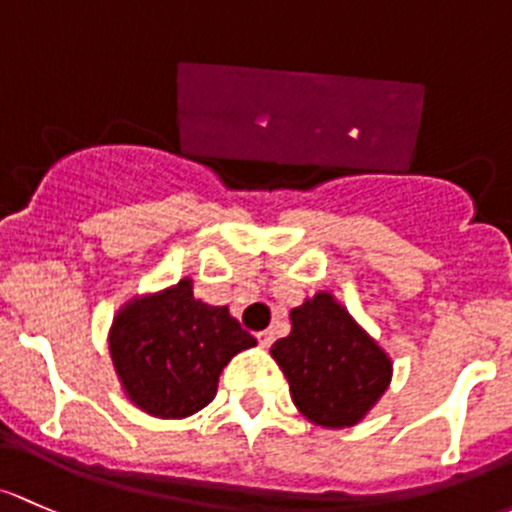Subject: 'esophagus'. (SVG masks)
Instances as JSON below:
<instances>
[{
  "instance_id": "34e87169",
  "label": "esophagus",
  "mask_w": 512,
  "mask_h": 512,
  "mask_svg": "<svg viewBox=\"0 0 512 512\" xmlns=\"http://www.w3.org/2000/svg\"><path fill=\"white\" fill-rule=\"evenodd\" d=\"M257 341H260V346H262V348L272 346V341H274V333H272V331H260V333H257Z\"/></svg>"
}]
</instances>
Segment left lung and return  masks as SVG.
I'll return each mask as SVG.
<instances>
[{
    "mask_svg": "<svg viewBox=\"0 0 512 512\" xmlns=\"http://www.w3.org/2000/svg\"><path fill=\"white\" fill-rule=\"evenodd\" d=\"M272 355L287 375L294 405L321 427H351L390 383V358L331 294L292 311V333Z\"/></svg>",
    "mask_w": 512,
    "mask_h": 512,
    "instance_id": "8db88e82",
    "label": "left lung"
}]
</instances>
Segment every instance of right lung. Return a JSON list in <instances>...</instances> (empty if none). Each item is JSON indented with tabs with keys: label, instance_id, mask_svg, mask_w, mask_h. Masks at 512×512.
<instances>
[{
	"label": "right lung",
	"instance_id": "obj_1",
	"mask_svg": "<svg viewBox=\"0 0 512 512\" xmlns=\"http://www.w3.org/2000/svg\"><path fill=\"white\" fill-rule=\"evenodd\" d=\"M255 343L228 306L193 299L181 279L117 316L110 353L134 405L154 417H188L213 400L230 358Z\"/></svg>",
	"mask_w": 512,
	"mask_h": 512
}]
</instances>
